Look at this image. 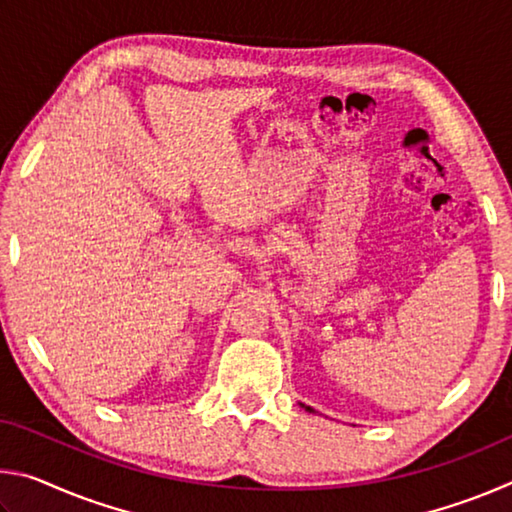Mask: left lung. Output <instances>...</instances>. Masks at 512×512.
I'll return each instance as SVG.
<instances>
[{
	"mask_svg": "<svg viewBox=\"0 0 512 512\" xmlns=\"http://www.w3.org/2000/svg\"><path fill=\"white\" fill-rule=\"evenodd\" d=\"M300 406H305V404H300ZM305 411H309V413H314V409H311V406H305Z\"/></svg>",
	"mask_w": 512,
	"mask_h": 512,
	"instance_id": "left-lung-1",
	"label": "left lung"
}]
</instances>
